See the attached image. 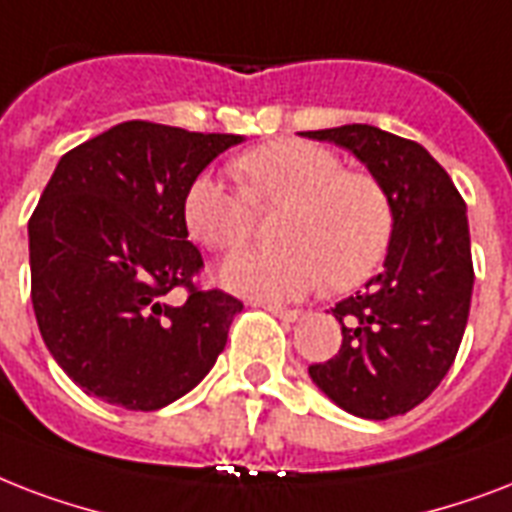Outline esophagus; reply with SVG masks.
<instances>
[{"mask_svg":"<svg viewBox=\"0 0 512 512\" xmlns=\"http://www.w3.org/2000/svg\"><path fill=\"white\" fill-rule=\"evenodd\" d=\"M264 310L272 312L275 318L285 320V323H299L304 318V312L301 310H285V307H277V304H264Z\"/></svg>","mask_w":512,"mask_h":512,"instance_id":"1","label":"esophagus"}]
</instances>
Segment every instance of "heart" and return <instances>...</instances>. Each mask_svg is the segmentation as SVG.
Wrapping results in <instances>:
<instances>
[{
  "label": "heart",
  "mask_w": 512,
  "mask_h": 512,
  "mask_svg": "<svg viewBox=\"0 0 512 512\" xmlns=\"http://www.w3.org/2000/svg\"><path fill=\"white\" fill-rule=\"evenodd\" d=\"M243 192L202 173L184 194V224L211 251H237L251 240L253 208H283L277 248L232 256L219 269L229 291L288 301L328 277L336 291L374 275L392 240V205L376 178L347 173L342 160L307 141H272L240 154Z\"/></svg>",
  "instance_id": "heart-1"
}]
</instances>
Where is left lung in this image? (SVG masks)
<instances>
[{
  "label": "left lung",
  "mask_w": 512,
  "mask_h": 512,
  "mask_svg": "<svg viewBox=\"0 0 512 512\" xmlns=\"http://www.w3.org/2000/svg\"><path fill=\"white\" fill-rule=\"evenodd\" d=\"M301 136L355 154L392 205L384 269L331 310L342 350L310 366V379L352 417H398L441 384L465 334L475 280L465 200L417 141L374 125Z\"/></svg>",
  "instance_id": "obj_1"
}]
</instances>
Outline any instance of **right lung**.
I'll return each instance as SVG.
<instances>
[{"label":"right lung","instance_id":"obj_1","mask_svg":"<svg viewBox=\"0 0 512 512\" xmlns=\"http://www.w3.org/2000/svg\"><path fill=\"white\" fill-rule=\"evenodd\" d=\"M245 136L130 120L55 165L29 221L31 304L55 363L87 395L157 411L205 379L243 301L197 291L184 194ZM176 284L184 305L167 301Z\"/></svg>","mask_w":512,"mask_h":512}]
</instances>
